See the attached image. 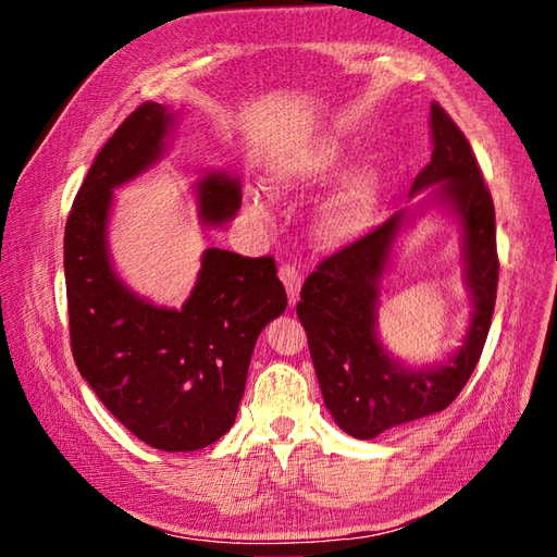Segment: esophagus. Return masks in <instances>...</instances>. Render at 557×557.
<instances>
[{
    "label": "esophagus",
    "mask_w": 557,
    "mask_h": 557,
    "mask_svg": "<svg viewBox=\"0 0 557 557\" xmlns=\"http://www.w3.org/2000/svg\"><path fill=\"white\" fill-rule=\"evenodd\" d=\"M278 276L285 285V290H288V299H290V307H295L299 301V290H301V274L295 264H283L278 269Z\"/></svg>",
    "instance_id": "1"
}]
</instances>
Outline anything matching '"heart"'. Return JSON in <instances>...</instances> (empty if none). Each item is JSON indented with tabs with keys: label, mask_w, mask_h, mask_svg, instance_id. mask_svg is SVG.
<instances>
[{
	"label": "heart",
	"mask_w": 557,
	"mask_h": 557,
	"mask_svg": "<svg viewBox=\"0 0 557 557\" xmlns=\"http://www.w3.org/2000/svg\"><path fill=\"white\" fill-rule=\"evenodd\" d=\"M344 144L334 137L309 141L278 158L267 172V190L274 197H297L332 178L344 164ZM385 190L383 172L367 162L348 172L334 193L320 205L315 230L327 246H348L372 230ZM246 211L256 221H267L269 209L260 193L246 195Z\"/></svg>",
	"instance_id": "1"
}]
</instances>
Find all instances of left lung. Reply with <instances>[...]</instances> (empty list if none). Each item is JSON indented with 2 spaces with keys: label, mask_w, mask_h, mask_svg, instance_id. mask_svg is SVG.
Here are the masks:
<instances>
[{
  "label": "left lung",
  "mask_w": 557,
  "mask_h": 557,
  "mask_svg": "<svg viewBox=\"0 0 557 557\" xmlns=\"http://www.w3.org/2000/svg\"><path fill=\"white\" fill-rule=\"evenodd\" d=\"M430 115L434 150L413 181L411 207L320 262L297 305L325 407L336 425L364 442L444 411L474 372L495 311L499 262L493 197L458 125L440 104H432ZM428 208L444 210L461 227L472 315L463 344L446 361L416 368L382 346L377 307L398 237Z\"/></svg>",
  "instance_id": "left-lung-1"
}]
</instances>
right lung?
Returning a JSON list of instances; mask_svg holds the SVG:
<instances>
[{"label": "right lung", "mask_w": 557, "mask_h": 557, "mask_svg": "<svg viewBox=\"0 0 557 557\" xmlns=\"http://www.w3.org/2000/svg\"><path fill=\"white\" fill-rule=\"evenodd\" d=\"M176 111L148 102L99 150L64 227L72 352L81 376L148 446L183 453L221 440L244 397L252 348L288 297L272 258L207 248L181 309L160 307L115 272L109 248L113 190L164 158ZM197 218L227 225L242 183L227 172L195 181Z\"/></svg>", "instance_id": "right-lung-1"}]
</instances>
